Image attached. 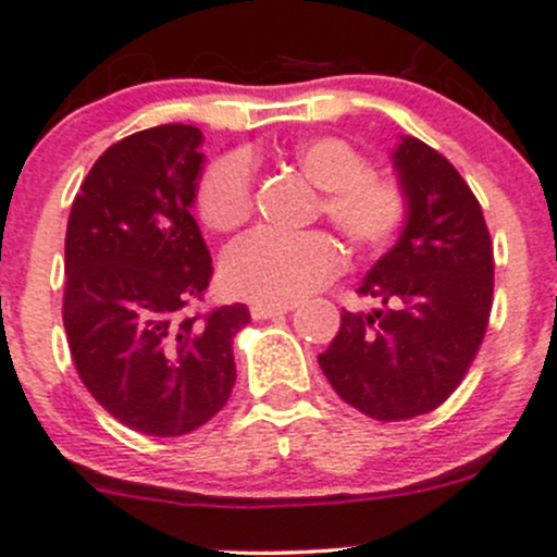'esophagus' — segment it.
<instances>
[{
  "label": "esophagus",
  "instance_id": "34e87169",
  "mask_svg": "<svg viewBox=\"0 0 557 557\" xmlns=\"http://www.w3.org/2000/svg\"><path fill=\"white\" fill-rule=\"evenodd\" d=\"M294 310V305H250V314L256 320H267V318H280V314Z\"/></svg>",
  "mask_w": 557,
  "mask_h": 557
}]
</instances>
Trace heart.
<instances>
[{
  "mask_svg": "<svg viewBox=\"0 0 557 557\" xmlns=\"http://www.w3.org/2000/svg\"><path fill=\"white\" fill-rule=\"evenodd\" d=\"M290 161L320 188L314 212L323 215L358 252H383L409 221V190L398 174L372 170L367 156L345 137L318 134L290 148ZM201 221L234 232L256 207L252 166L243 153L218 159L196 190ZM342 267L339 247L325 232L280 234L258 228L226 250L221 277L228 294L258 305H290L329 283Z\"/></svg>",
  "mask_w": 557,
  "mask_h": 557,
  "instance_id": "b5f03b06",
  "label": "heart"
}]
</instances>
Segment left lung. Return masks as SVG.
<instances>
[{"instance_id": "8db88e82", "label": "left lung", "mask_w": 557, "mask_h": 557, "mask_svg": "<svg viewBox=\"0 0 557 557\" xmlns=\"http://www.w3.org/2000/svg\"><path fill=\"white\" fill-rule=\"evenodd\" d=\"M409 190V221L358 296L383 310L342 312L318 363L342 401L396 423L434 412L463 383L493 307V243L458 170L414 137L393 153Z\"/></svg>"}]
</instances>
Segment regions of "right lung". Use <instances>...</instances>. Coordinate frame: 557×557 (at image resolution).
Here are the masks:
<instances>
[{
  "label": "right lung",
  "instance_id": "obj_1",
  "mask_svg": "<svg viewBox=\"0 0 557 557\" xmlns=\"http://www.w3.org/2000/svg\"><path fill=\"white\" fill-rule=\"evenodd\" d=\"M201 132L145 128L110 145L72 201L64 329L83 385L145 436H183L232 396L245 305L194 312L212 258L190 215Z\"/></svg>",
  "mask_w": 557,
  "mask_h": 557
}]
</instances>
